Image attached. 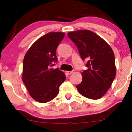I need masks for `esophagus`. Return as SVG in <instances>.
<instances>
[{"instance_id":"1","label":"esophagus","mask_w":132,"mask_h":132,"mask_svg":"<svg viewBox=\"0 0 132 132\" xmlns=\"http://www.w3.org/2000/svg\"><path fill=\"white\" fill-rule=\"evenodd\" d=\"M66 74L67 75H71V73H73V71H66Z\"/></svg>"}]
</instances>
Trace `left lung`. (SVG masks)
<instances>
[{"label": "left lung", "mask_w": 132, "mask_h": 132, "mask_svg": "<svg viewBox=\"0 0 132 132\" xmlns=\"http://www.w3.org/2000/svg\"><path fill=\"white\" fill-rule=\"evenodd\" d=\"M68 36L78 48L80 57L87 60V70L82 81L77 85L81 95L92 100L102 98L116 77L115 57L110 46L102 38L89 30L70 32Z\"/></svg>", "instance_id": "obj_1"}]
</instances>
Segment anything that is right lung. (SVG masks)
<instances>
[{
  "label": "right lung",
  "instance_id": "1",
  "mask_svg": "<svg viewBox=\"0 0 132 132\" xmlns=\"http://www.w3.org/2000/svg\"><path fill=\"white\" fill-rule=\"evenodd\" d=\"M64 32H48L41 36L25 54L22 80L34 100L46 103L55 98L66 75L52 68L57 62L56 49L64 37Z\"/></svg>",
  "mask_w": 132,
  "mask_h": 132
}]
</instances>
